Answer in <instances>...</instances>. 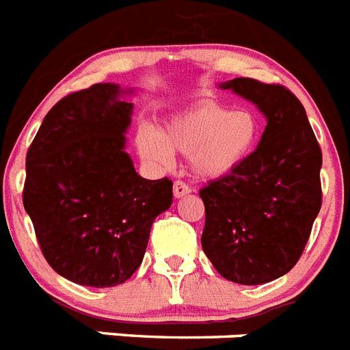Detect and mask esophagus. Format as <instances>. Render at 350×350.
I'll return each instance as SVG.
<instances>
[{
	"mask_svg": "<svg viewBox=\"0 0 350 350\" xmlns=\"http://www.w3.org/2000/svg\"><path fill=\"white\" fill-rule=\"evenodd\" d=\"M191 193V187L187 186L186 182L182 180H177L175 184H173V196L175 198H182V196H186Z\"/></svg>",
	"mask_w": 350,
	"mask_h": 350,
	"instance_id": "esophagus-1",
	"label": "esophagus"
}]
</instances>
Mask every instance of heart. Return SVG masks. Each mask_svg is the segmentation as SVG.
<instances>
[{"instance_id":"heart-1","label":"heart","mask_w":350,"mask_h":350,"mask_svg":"<svg viewBox=\"0 0 350 350\" xmlns=\"http://www.w3.org/2000/svg\"><path fill=\"white\" fill-rule=\"evenodd\" d=\"M260 124L250 109L205 104L173 118L161 133L143 131L138 150L146 163L166 168L173 154H189L191 172L219 178L252 154Z\"/></svg>"}]
</instances>
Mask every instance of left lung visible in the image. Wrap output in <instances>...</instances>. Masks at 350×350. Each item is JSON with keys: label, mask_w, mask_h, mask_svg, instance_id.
Instances as JSON below:
<instances>
[{"label": "left lung", "mask_w": 350, "mask_h": 350, "mask_svg": "<svg viewBox=\"0 0 350 350\" xmlns=\"http://www.w3.org/2000/svg\"><path fill=\"white\" fill-rule=\"evenodd\" d=\"M267 118L255 152L200 189L202 247L223 278L260 285L297 264L322 205V152L299 98L282 85L221 83Z\"/></svg>", "instance_id": "8db88e82"}]
</instances>
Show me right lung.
Listing matches in <instances>:
<instances>
[{"instance_id": "obj_1", "label": "right lung", "mask_w": 350, "mask_h": 350, "mask_svg": "<svg viewBox=\"0 0 350 350\" xmlns=\"http://www.w3.org/2000/svg\"><path fill=\"white\" fill-rule=\"evenodd\" d=\"M115 83L51 107L26 154L23 204L59 276L116 286L142 265L152 223L172 205V180H146L125 152L133 103Z\"/></svg>"}]
</instances>
